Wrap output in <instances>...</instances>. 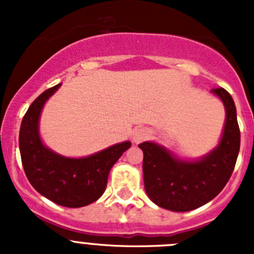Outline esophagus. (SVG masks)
I'll list each match as a JSON object with an SVG mask.
<instances>
[{
  "label": "esophagus",
  "mask_w": 254,
  "mask_h": 254,
  "mask_svg": "<svg viewBox=\"0 0 254 254\" xmlns=\"http://www.w3.org/2000/svg\"><path fill=\"white\" fill-rule=\"evenodd\" d=\"M151 136V129L147 128V127H137V128H134L133 134H132V140H133L134 143H140L142 141L147 140V138Z\"/></svg>",
  "instance_id": "34e87169"
}]
</instances>
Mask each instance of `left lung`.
I'll list each match as a JSON object with an SVG mask.
<instances>
[{
	"label": "left lung",
	"instance_id": "8db88e82",
	"mask_svg": "<svg viewBox=\"0 0 254 254\" xmlns=\"http://www.w3.org/2000/svg\"><path fill=\"white\" fill-rule=\"evenodd\" d=\"M211 94L224 104L225 122L219 143L207 154L182 159L155 141L138 145L143 152L145 190L155 205L174 212L198 208L215 198L232 176L241 147L237 108L223 87L211 90Z\"/></svg>",
	"mask_w": 254,
	"mask_h": 254
}]
</instances>
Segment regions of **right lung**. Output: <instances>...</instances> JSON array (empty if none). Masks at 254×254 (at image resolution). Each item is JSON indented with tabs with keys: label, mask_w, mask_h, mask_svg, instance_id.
<instances>
[{
	"label": "right lung",
	"mask_w": 254,
	"mask_h": 254,
	"mask_svg": "<svg viewBox=\"0 0 254 254\" xmlns=\"http://www.w3.org/2000/svg\"><path fill=\"white\" fill-rule=\"evenodd\" d=\"M61 85L46 90L31 103L20 127L19 149L24 172L34 190L57 205L77 208L102 197L112 167L131 147V142L123 141L81 158H69L49 149L40 136V114Z\"/></svg>",
	"instance_id": "obj_1"
}]
</instances>
